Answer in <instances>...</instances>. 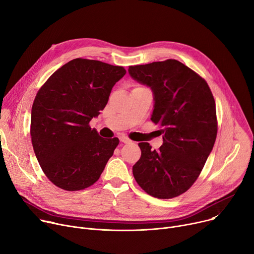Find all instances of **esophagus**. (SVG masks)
<instances>
[{
  "mask_svg": "<svg viewBox=\"0 0 254 254\" xmlns=\"http://www.w3.org/2000/svg\"><path fill=\"white\" fill-rule=\"evenodd\" d=\"M120 140H121V142H123V143H125V144L130 143V140H129L128 138H127V137H124V136H122V137L120 138Z\"/></svg>",
  "mask_w": 254,
  "mask_h": 254,
  "instance_id": "34e87169",
  "label": "esophagus"
}]
</instances>
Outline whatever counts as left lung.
Returning a JSON list of instances; mask_svg holds the SVG:
<instances>
[{
    "instance_id": "left-lung-1",
    "label": "left lung",
    "mask_w": 254,
    "mask_h": 254,
    "mask_svg": "<svg viewBox=\"0 0 254 254\" xmlns=\"http://www.w3.org/2000/svg\"><path fill=\"white\" fill-rule=\"evenodd\" d=\"M128 73L153 93L151 121L160 126L163 139L159 150L139 143L142 154L132 175L149 195L177 197L197 180L213 148L217 123L212 93L203 78L175 59L129 66Z\"/></svg>"
}]
</instances>
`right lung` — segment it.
<instances>
[{"instance_id":"1","label":"right lung","mask_w":254,"mask_h":254,"mask_svg":"<svg viewBox=\"0 0 254 254\" xmlns=\"http://www.w3.org/2000/svg\"><path fill=\"white\" fill-rule=\"evenodd\" d=\"M126 72L122 66L76 58L39 90L31 108V142L44 174L57 187L83 190L104 171L120 140L101 138L89 123Z\"/></svg>"}]
</instances>
